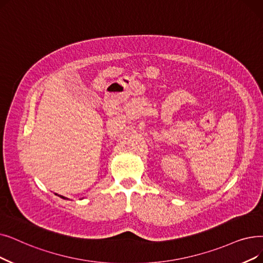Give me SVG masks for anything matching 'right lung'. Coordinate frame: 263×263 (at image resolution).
Wrapping results in <instances>:
<instances>
[{"label":"right lung","mask_w":263,"mask_h":263,"mask_svg":"<svg viewBox=\"0 0 263 263\" xmlns=\"http://www.w3.org/2000/svg\"><path fill=\"white\" fill-rule=\"evenodd\" d=\"M61 198H63V199H65V198H64V197H61Z\"/></svg>","instance_id":"obj_1"}]
</instances>
